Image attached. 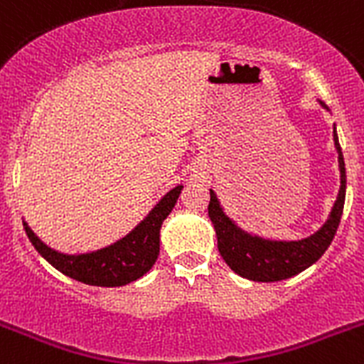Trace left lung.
Masks as SVG:
<instances>
[{"mask_svg": "<svg viewBox=\"0 0 364 364\" xmlns=\"http://www.w3.org/2000/svg\"><path fill=\"white\" fill-rule=\"evenodd\" d=\"M319 104L321 107L330 111L324 102L319 100ZM333 144H336L337 160H339V193H337V198L326 222L315 233L308 235L304 239H268V237L244 230L226 213L224 205L218 200L217 193L210 189L211 200L208 211H210V218L213 222L215 233H217L218 252L237 275L257 282L284 281V279L294 277L297 273L310 268L323 257V253L326 252L336 237L346 197L345 159H343V151L339 146L336 125H333Z\"/></svg>", "mask_w": 364, "mask_h": 364, "instance_id": "1", "label": "left lung"}]
</instances>
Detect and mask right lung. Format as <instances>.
I'll use <instances>...</instances> for the list:
<instances>
[{
    "mask_svg": "<svg viewBox=\"0 0 364 364\" xmlns=\"http://www.w3.org/2000/svg\"><path fill=\"white\" fill-rule=\"evenodd\" d=\"M184 186L178 184L167 191L153 210L138 222L136 226L117 242L85 253H63L47 246L23 220L25 233L36 252L50 266L67 277L83 284L117 288L144 277L159 259L160 228L171 213Z\"/></svg>",
    "mask_w": 364,
    "mask_h": 364,
    "instance_id": "right-lung-1",
    "label": "right lung"
}]
</instances>
